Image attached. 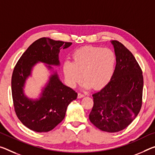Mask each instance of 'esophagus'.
Returning <instances> with one entry per match:
<instances>
[{"label": "esophagus", "mask_w": 155, "mask_h": 155, "mask_svg": "<svg viewBox=\"0 0 155 155\" xmlns=\"http://www.w3.org/2000/svg\"><path fill=\"white\" fill-rule=\"evenodd\" d=\"M85 97L84 94H81V93H78V96H77L78 99H81V98H83V97Z\"/></svg>", "instance_id": "1"}]
</instances>
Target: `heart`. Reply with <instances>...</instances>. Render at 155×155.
I'll return each instance as SVG.
<instances>
[{
  "label": "heart",
  "mask_w": 155,
  "mask_h": 155,
  "mask_svg": "<svg viewBox=\"0 0 155 155\" xmlns=\"http://www.w3.org/2000/svg\"><path fill=\"white\" fill-rule=\"evenodd\" d=\"M72 59L63 64L68 84L75 87L83 78L85 87L97 90L105 87L112 78L117 56L110 49L87 45L74 51Z\"/></svg>",
  "instance_id": "obj_1"
}]
</instances>
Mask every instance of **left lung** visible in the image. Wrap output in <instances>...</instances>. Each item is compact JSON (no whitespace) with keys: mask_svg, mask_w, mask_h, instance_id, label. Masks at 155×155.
Instances as JSON below:
<instances>
[{"mask_svg":"<svg viewBox=\"0 0 155 155\" xmlns=\"http://www.w3.org/2000/svg\"><path fill=\"white\" fill-rule=\"evenodd\" d=\"M117 56L110 82L92 94L94 105L90 121L101 130L117 132L129 126L142 105L143 78L133 54L122 43L112 41Z\"/></svg>","mask_w":155,"mask_h":155,"instance_id":"left-lung-1","label":"left lung"}]
</instances>
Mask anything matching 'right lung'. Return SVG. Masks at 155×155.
I'll list each match as a JSON object with an SVG mask.
<instances>
[{
	"label": "right lung",
	"mask_w": 155,
	"mask_h": 155,
	"mask_svg": "<svg viewBox=\"0 0 155 155\" xmlns=\"http://www.w3.org/2000/svg\"><path fill=\"white\" fill-rule=\"evenodd\" d=\"M72 43L41 38L31 44L21 56L12 77V94L15 112L25 126L34 132H46L54 128L65 118L68 106L77 99V93L61 81L51 65L59 66L58 54ZM46 64L51 72L48 83L37 99L24 94L26 80L38 62Z\"/></svg>",
	"instance_id": "right-lung-1"
}]
</instances>
